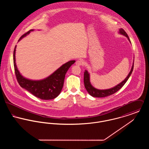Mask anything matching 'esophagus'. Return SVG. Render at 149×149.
I'll use <instances>...</instances> for the list:
<instances>
[{"mask_svg":"<svg viewBox=\"0 0 149 149\" xmlns=\"http://www.w3.org/2000/svg\"><path fill=\"white\" fill-rule=\"evenodd\" d=\"M76 65H77V66L83 65V61H81V60H77V61L76 62Z\"/></svg>","mask_w":149,"mask_h":149,"instance_id":"34e87169","label":"esophagus"}]
</instances>
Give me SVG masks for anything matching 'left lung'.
<instances>
[{
	"label": "left lung",
	"instance_id": "8db88e82",
	"mask_svg": "<svg viewBox=\"0 0 149 149\" xmlns=\"http://www.w3.org/2000/svg\"><path fill=\"white\" fill-rule=\"evenodd\" d=\"M119 33L125 36L127 38L129 41L131 42L127 34L123 29H120L119 30ZM133 68H134V63L132 66L131 71L128 73V75L122 83H120V84L115 86L113 88H112L108 89H105V90H100V89H96L94 87H93L89 81V74L88 72L86 70H85L84 72V83L85 89H86L87 92L89 93V95L93 97H106L108 96L111 95L116 93L117 91H118L123 85L125 84V83L127 82L128 79H129L130 76H131V74L132 73Z\"/></svg>",
	"mask_w": 149,
	"mask_h": 149
}]
</instances>
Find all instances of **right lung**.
<instances>
[{
  "label": "right lung",
  "mask_w": 149,
  "mask_h": 149,
  "mask_svg": "<svg viewBox=\"0 0 149 149\" xmlns=\"http://www.w3.org/2000/svg\"><path fill=\"white\" fill-rule=\"evenodd\" d=\"M30 30L23 34L19 41L29 34ZM15 46L13 54L14 66L17 80L22 88H24L36 97L42 100H50L57 97L60 93L64 85V79L66 72L75 61H70L59 68L48 77L40 81H33L23 77L18 71L15 63Z\"/></svg>",
  "instance_id": "right-lung-1"
}]
</instances>
